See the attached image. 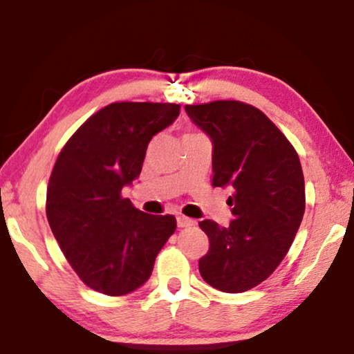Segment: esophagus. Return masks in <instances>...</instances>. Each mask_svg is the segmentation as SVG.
Returning <instances> with one entry per match:
<instances>
[{"label": "esophagus", "mask_w": 354, "mask_h": 354, "mask_svg": "<svg viewBox=\"0 0 354 354\" xmlns=\"http://www.w3.org/2000/svg\"><path fill=\"white\" fill-rule=\"evenodd\" d=\"M176 223H178V228H186V226H193L194 225L193 219L186 218V216H178Z\"/></svg>", "instance_id": "1"}]
</instances>
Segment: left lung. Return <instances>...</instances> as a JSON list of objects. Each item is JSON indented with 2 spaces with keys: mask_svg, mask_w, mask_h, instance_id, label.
Masks as SVG:
<instances>
[{
  "mask_svg": "<svg viewBox=\"0 0 354 354\" xmlns=\"http://www.w3.org/2000/svg\"><path fill=\"white\" fill-rule=\"evenodd\" d=\"M213 141V186L233 188L228 228L205 219L209 250L200 273L209 286L243 293L273 274L304 214V178L293 145L261 109L236 100L186 104Z\"/></svg>",
  "mask_w": 354,
  "mask_h": 354,
  "instance_id": "obj_1",
  "label": "left lung"
}]
</instances>
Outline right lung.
<instances>
[{
  "mask_svg": "<svg viewBox=\"0 0 354 354\" xmlns=\"http://www.w3.org/2000/svg\"><path fill=\"white\" fill-rule=\"evenodd\" d=\"M178 115L174 103L108 104L76 129L53 166L48 223L75 273L98 293L123 296L148 281L176 230L173 214H146L121 189L140 176L151 138Z\"/></svg>",
  "mask_w": 354,
  "mask_h": 354,
  "instance_id": "right-lung-1",
  "label": "right lung"
}]
</instances>
